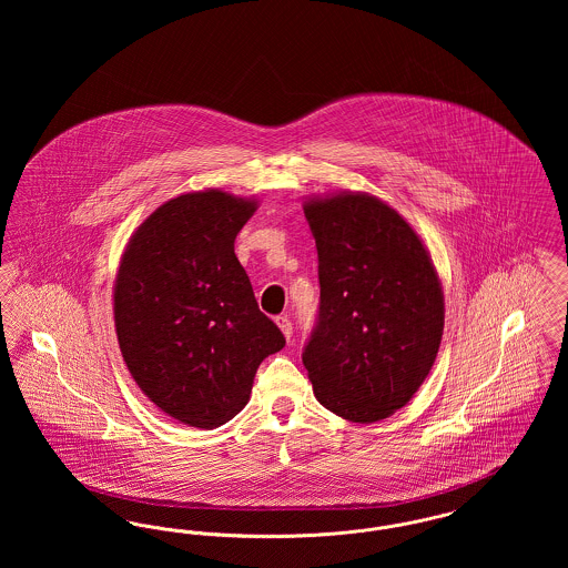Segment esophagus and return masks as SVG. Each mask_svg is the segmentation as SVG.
<instances>
[{
    "mask_svg": "<svg viewBox=\"0 0 568 568\" xmlns=\"http://www.w3.org/2000/svg\"><path fill=\"white\" fill-rule=\"evenodd\" d=\"M276 325L281 327L283 336L290 341V338H292V334H294V325H292V320H290L287 315H278V317H276Z\"/></svg>",
    "mask_w": 568,
    "mask_h": 568,
    "instance_id": "1",
    "label": "esophagus"
}]
</instances>
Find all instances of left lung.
Here are the masks:
<instances>
[{
	"label": "left lung",
	"mask_w": 568,
	"mask_h": 568,
	"mask_svg": "<svg viewBox=\"0 0 568 568\" xmlns=\"http://www.w3.org/2000/svg\"><path fill=\"white\" fill-rule=\"evenodd\" d=\"M320 257V320L302 362L315 398L373 424L413 398L433 371L445 297L428 248L398 211L371 193L308 197Z\"/></svg>",
	"instance_id": "8db88e82"
}]
</instances>
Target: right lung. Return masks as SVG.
Returning a JSON list of instances; mask_svg holds the SVG:
<instances>
[{"label":"right lung","mask_w":568,"mask_h":568,"mask_svg":"<svg viewBox=\"0 0 568 568\" xmlns=\"http://www.w3.org/2000/svg\"><path fill=\"white\" fill-rule=\"evenodd\" d=\"M255 197L191 191L146 216L114 278L121 355L165 415L211 430L243 410L281 329L260 311L234 241Z\"/></svg>","instance_id":"obj_1"}]
</instances>
